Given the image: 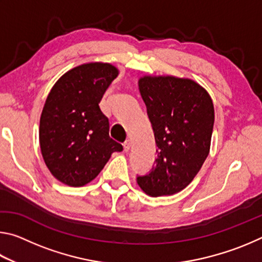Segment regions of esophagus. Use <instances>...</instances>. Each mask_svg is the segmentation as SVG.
<instances>
[{"mask_svg":"<svg viewBox=\"0 0 262 262\" xmlns=\"http://www.w3.org/2000/svg\"><path fill=\"white\" fill-rule=\"evenodd\" d=\"M130 141L129 140H126L125 141V143H123V150H125V152H127V151H129V149H130Z\"/></svg>","mask_w":262,"mask_h":262,"instance_id":"obj_1","label":"esophagus"}]
</instances>
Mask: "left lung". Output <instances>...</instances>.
<instances>
[{
  "label": "left lung",
  "instance_id": "left-lung-1",
  "mask_svg": "<svg viewBox=\"0 0 262 262\" xmlns=\"http://www.w3.org/2000/svg\"><path fill=\"white\" fill-rule=\"evenodd\" d=\"M139 86L157 158L148 173L137 176V184L151 196L176 194L189 185L209 155L214 105L192 79L145 76Z\"/></svg>",
  "mask_w": 262,
  "mask_h": 262
}]
</instances>
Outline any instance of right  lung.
<instances>
[{
	"label": "right lung",
	"instance_id": "1",
	"mask_svg": "<svg viewBox=\"0 0 262 262\" xmlns=\"http://www.w3.org/2000/svg\"><path fill=\"white\" fill-rule=\"evenodd\" d=\"M118 69L86 63L66 73L48 95L39 140L48 170L61 183L83 186L94 180L122 145L110 137L108 118L99 103Z\"/></svg>",
	"mask_w": 262,
	"mask_h": 262
}]
</instances>
